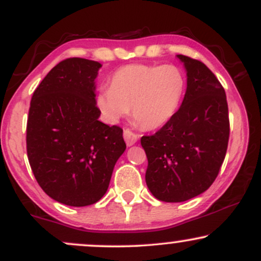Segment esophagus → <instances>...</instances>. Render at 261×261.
<instances>
[{
  "instance_id": "obj_1",
  "label": "esophagus",
  "mask_w": 261,
  "mask_h": 261,
  "mask_svg": "<svg viewBox=\"0 0 261 261\" xmlns=\"http://www.w3.org/2000/svg\"><path fill=\"white\" fill-rule=\"evenodd\" d=\"M124 140L127 146H133L134 143H136L137 140H139V135L133 133L130 128H126V130H124Z\"/></svg>"
}]
</instances>
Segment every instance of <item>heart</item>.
I'll list each match as a JSON object with an SVG mask.
<instances>
[{"mask_svg": "<svg viewBox=\"0 0 261 261\" xmlns=\"http://www.w3.org/2000/svg\"><path fill=\"white\" fill-rule=\"evenodd\" d=\"M185 91L187 77L178 66L133 64L113 74L110 87L100 88L95 101L110 121L127 115L133 107L134 120L153 130L175 115Z\"/></svg>", "mask_w": 261, "mask_h": 261, "instance_id": "b5f03b06", "label": "heart"}]
</instances>
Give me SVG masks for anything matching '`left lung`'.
I'll use <instances>...</instances> for the list:
<instances>
[{
	"instance_id": "1",
	"label": "left lung",
	"mask_w": 261,
	"mask_h": 261,
	"mask_svg": "<svg viewBox=\"0 0 261 261\" xmlns=\"http://www.w3.org/2000/svg\"><path fill=\"white\" fill-rule=\"evenodd\" d=\"M188 87L178 112L157 133L141 137L147 155L146 184L155 199L181 202L217 178L229 139L228 104L217 77L203 62L178 55Z\"/></svg>"
}]
</instances>
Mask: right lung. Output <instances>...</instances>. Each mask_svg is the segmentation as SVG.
<instances>
[{"label": "right lung", "mask_w": 261, "mask_h": 261, "mask_svg": "<svg viewBox=\"0 0 261 261\" xmlns=\"http://www.w3.org/2000/svg\"><path fill=\"white\" fill-rule=\"evenodd\" d=\"M100 66L81 58L59 62L33 93L27 121V154L38 184L74 207L99 201L126 148L120 126L98 120Z\"/></svg>", "instance_id": "obj_1"}]
</instances>
